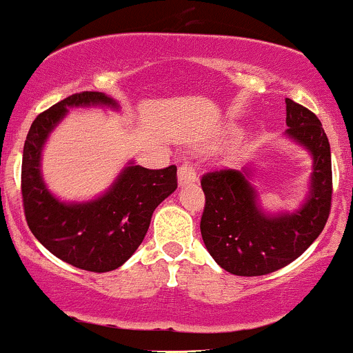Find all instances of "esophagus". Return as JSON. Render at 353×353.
I'll use <instances>...</instances> for the list:
<instances>
[{"mask_svg": "<svg viewBox=\"0 0 353 353\" xmlns=\"http://www.w3.org/2000/svg\"><path fill=\"white\" fill-rule=\"evenodd\" d=\"M198 180L196 176V172H195V166L193 163H183L178 168V185L180 187H185V185H190V183H195Z\"/></svg>", "mask_w": 353, "mask_h": 353, "instance_id": "1", "label": "esophagus"}]
</instances>
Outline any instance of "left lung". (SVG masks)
<instances>
[{
    "mask_svg": "<svg viewBox=\"0 0 353 353\" xmlns=\"http://www.w3.org/2000/svg\"><path fill=\"white\" fill-rule=\"evenodd\" d=\"M285 137L312 157L307 195L299 208L265 212L253 168L220 170L201 178L205 247L223 270L240 276L267 275L299 259L325 227L332 201L330 143L310 110L285 98Z\"/></svg>",
    "mask_w": 353,
    "mask_h": 353,
    "instance_id": "left-lung-1",
    "label": "left lung"
}]
</instances>
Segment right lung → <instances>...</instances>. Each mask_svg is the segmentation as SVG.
I'll use <instances>...</instances> for the list:
<instances>
[{
	"label": "right lung",
	"instance_id": "add662e5",
	"mask_svg": "<svg viewBox=\"0 0 353 353\" xmlns=\"http://www.w3.org/2000/svg\"><path fill=\"white\" fill-rule=\"evenodd\" d=\"M70 108L120 110L100 91L71 94L43 112L31 125L23 148L21 192L28 227L46 250L88 272L121 267L148 232L155 208L176 190V166L148 170L123 166L105 192L86 201L59 200L43 180V148Z\"/></svg>",
	"mask_w": 353,
	"mask_h": 353
}]
</instances>
